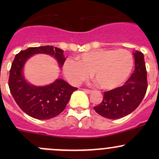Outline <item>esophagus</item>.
Wrapping results in <instances>:
<instances>
[{
    "mask_svg": "<svg viewBox=\"0 0 159 159\" xmlns=\"http://www.w3.org/2000/svg\"><path fill=\"white\" fill-rule=\"evenodd\" d=\"M83 91H84V92L87 93V94H90V93L92 92V91H91V90H90V89H83Z\"/></svg>",
    "mask_w": 159,
    "mask_h": 159,
    "instance_id": "34e87169",
    "label": "esophagus"
}]
</instances>
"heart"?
I'll use <instances>...</instances> for the list:
<instances>
[{
  "instance_id": "1",
  "label": "heart",
  "mask_w": 159,
  "mask_h": 159,
  "mask_svg": "<svg viewBox=\"0 0 159 159\" xmlns=\"http://www.w3.org/2000/svg\"><path fill=\"white\" fill-rule=\"evenodd\" d=\"M133 57L125 49H99L81 54L77 61L68 59L63 71L68 81L78 85L89 78L102 89L111 90L125 82L133 67Z\"/></svg>"
}]
</instances>
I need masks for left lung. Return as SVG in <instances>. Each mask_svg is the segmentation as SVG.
I'll return each instance as SVG.
<instances>
[{"label": "left lung", "instance_id": "obj_1", "mask_svg": "<svg viewBox=\"0 0 159 159\" xmlns=\"http://www.w3.org/2000/svg\"><path fill=\"white\" fill-rule=\"evenodd\" d=\"M134 70L124 85L104 92L102 103L94 107L98 115L109 119L123 118L139 107L148 88L144 54L134 53Z\"/></svg>", "mask_w": 159, "mask_h": 159}]
</instances>
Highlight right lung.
I'll use <instances>...</instances> for the list:
<instances>
[{
    "label": "right lung",
    "instance_id": "obj_1",
    "mask_svg": "<svg viewBox=\"0 0 159 159\" xmlns=\"http://www.w3.org/2000/svg\"><path fill=\"white\" fill-rule=\"evenodd\" d=\"M47 54L57 59L60 67L65 61L63 50L53 46L34 47L20 51L16 54L10 70L8 85L17 105L24 112L34 118L46 120L61 113L77 88L63 79H57L50 85L37 87L28 84L22 70L26 61L35 54Z\"/></svg>",
    "mask_w": 159,
    "mask_h": 159
}]
</instances>
